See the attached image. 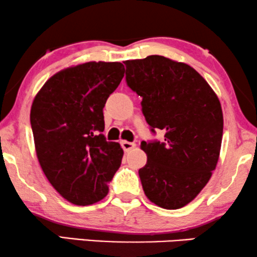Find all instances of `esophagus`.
I'll use <instances>...</instances> for the list:
<instances>
[{"mask_svg": "<svg viewBox=\"0 0 257 257\" xmlns=\"http://www.w3.org/2000/svg\"><path fill=\"white\" fill-rule=\"evenodd\" d=\"M121 144V147L122 150L125 151V152H130L132 149H135L136 147V144L135 143H130V142H126V140H122L120 143Z\"/></svg>", "mask_w": 257, "mask_h": 257, "instance_id": "34e87169", "label": "esophagus"}]
</instances>
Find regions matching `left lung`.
<instances>
[{
  "label": "left lung",
  "mask_w": 257,
  "mask_h": 257,
  "mask_svg": "<svg viewBox=\"0 0 257 257\" xmlns=\"http://www.w3.org/2000/svg\"><path fill=\"white\" fill-rule=\"evenodd\" d=\"M126 83L143 98L151 131L165 132L163 143L142 142L147 163L139 170L150 201L165 209L195 199L219 160L222 108L205 78L192 66L152 55L124 62Z\"/></svg>",
  "instance_id": "left-lung-1"
}]
</instances>
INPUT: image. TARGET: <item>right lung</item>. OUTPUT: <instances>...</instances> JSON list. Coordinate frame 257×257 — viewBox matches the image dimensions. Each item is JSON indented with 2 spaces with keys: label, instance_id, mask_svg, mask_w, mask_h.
Wrapping results in <instances>:
<instances>
[{
  "label": "right lung",
  "instance_id": "right-lung-1",
  "mask_svg": "<svg viewBox=\"0 0 257 257\" xmlns=\"http://www.w3.org/2000/svg\"><path fill=\"white\" fill-rule=\"evenodd\" d=\"M124 65L89 62L49 78L31 105L35 149L45 177L73 205L104 199L120 167L122 149L106 142L103 108L120 84Z\"/></svg>",
  "mask_w": 257,
  "mask_h": 257
}]
</instances>
